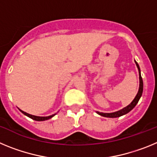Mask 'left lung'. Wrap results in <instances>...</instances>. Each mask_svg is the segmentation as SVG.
<instances>
[{"mask_svg": "<svg viewBox=\"0 0 157 157\" xmlns=\"http://www.w3.org/2000/svg\"><path fill=\"white\" fill-rule=\"evenodd\" d=\"M135 61V60H134ZM136 65H137V67L138 69V72H139V89H138V92L136 95V97L134 98V99L133 100V101L129 105H127V107L123 108V109L120 111H117V112H112V113H104V112H97L98 114H99L100 116H104V117H109V118H116V117H120V116H123V115L127 114L129 112L132 110L134 107L136 106V105L138 104V101L141 98V95H142V92H143V81H142V78L141 76V70H140L139 65L137 62L135 61Z\"/></svg>", "mask_w": 157, "mask_h": 157, "instance_id": "obj_1", "label": "left lung"}]
</instances>
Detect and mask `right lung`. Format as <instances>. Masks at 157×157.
<instances>
[{
  "instance_id": "add662e5",
  "label": "right lung",
  "mask_w": 157,
  "mask_h": 157,
  "mask_svg": "<svg viewBox=\"0 0 157 157\" xmlns=\"http://www.w3.org/2000/svg\"><path fill=\"white\" fill-rule=\"evenodd\" d=\"M19 111H20L23 114H24L25 116H28L29 118H30V119H32V120H36V121H45V120H49V119H51V118L53 117V116L56 115V114H53L52 115V116H33V115L28 114V113H27V112L22 111L21 109H19Z\"/></svg>"
}]
</instances>
